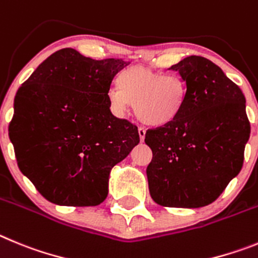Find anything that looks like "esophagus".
I'll return each mask as SVG.
<instances>
[{
  "instance_id": "1",
  "label": "esophagus",
  "mask_w": 258,
  "mask_h": 258,
  "mask_svg": "<svg viewBox=\"0 0 258 258\" xmlns=\"http://www.w3.org/2000/svg\"><path fill=\"white\" fill-rule=\"evenodd\" d=\"M145 128H144V127H139V136H140L141 141H144V139H145Z\"/></svg>"
}]
</instances>
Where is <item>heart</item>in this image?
Returning a JSON list of instances; mask_svg holds the SVG:
<instances>
[{"label":"heart","mask_w":258,"mask_h":258,"mask_svg":"<svg viewBox=\"0 0 258 258\" xmlns=\"http://www.w3.org/2000/svg\"><path fill=\"white\" fill-rule=\"evenodd\" d=\"M117 83L118 87L106 94L110 109L117 114H124L132 104L140 122L162 127L172 123L182 112L186 85L177 76L136 66L122 72Z\"/></svg>","instance_id":"heart-1"}]
</instances>
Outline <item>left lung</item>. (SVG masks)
Instances as JSON below:
<instances>
[{"label":"left lung","mask_w":258,"mask_h":258,"mask_svg":"<svg viewBox=\"0 0 258 258\" xmlns=\"http://www.w3.org/2000/svg\"><path fill=\"white\" fill-rule=\"evenodd\" d=\"M169 69L185 82L186 97L177 119L145 134L153 152L149 191L163 207L199 208L219 198L242 169L250 134L245 97L206 57L187 56Z\"/></svg>","instance_id":"1"}]
</instances>
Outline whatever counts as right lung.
<instances>
[{"label": "right lung", "instance_id": "right-lung-1", "mask_svg": "<svg viewBox=\"0 0 258 258\" xmlns=\"http://www.w3.org/2000/svg\"><path fill=\"white\" fill-rule=\"evenodd\" d=\"M124 66L61 48L16 92L9 136L18 166L51 203L100 204L110 169L140 141L138 127L114 117L106 99Z\"/></svg>", "mask_w": 258, "mask_h": 258}]
</instances>
